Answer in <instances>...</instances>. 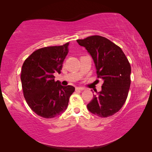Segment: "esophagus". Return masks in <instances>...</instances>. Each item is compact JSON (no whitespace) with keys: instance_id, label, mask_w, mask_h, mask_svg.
Masks as SVG:
<instances>
[{"instance_id":"obj_1","label":"esophagus","mask_w":152,"mask_h":152,"mask_svg":"<svg viewBox=\"0 0 152 152\" xmlns=\"http://www.w3.org/2000/svg\"><path fill=\"white\" fill-rule=\"evenodd\" d=\"M76 90L77 91H84V90H85V88H84V87H77Z\"/></svg>"}]
</instances>
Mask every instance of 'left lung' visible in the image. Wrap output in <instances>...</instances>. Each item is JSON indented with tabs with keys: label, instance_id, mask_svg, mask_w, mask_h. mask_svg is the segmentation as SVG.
I'll list each match as a JSON object with an SVG mask.
<instances>
[{
	"label": "left lung",
	"instance_id": "8db88e82",
	"mask_svg": "<svg viewBox=\"0 0 152 152\" xmlns=\"http://www.w3.org/2000/svg\"><path fill=\"white\" fill-rule=\"evenodd\" d=\"M94 61L97 78L104 83L100 92L87 104L88 111L100 118L117 113L127 98L131 85V66L119 46L105 37L95 35L77 40Z\"/></svg>",
	"mask_w": 152,
	"mask_h": 152
}]
</instances>
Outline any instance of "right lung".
Masks as SVG:
<instances>
[{
  "mask_svg": "<svg viewBox=\"0 0 152 152\" xmlns=\"http://www.w3.org/2000/svg\"><path fill=\"white\" fill-rule=\"evenodd\" d=\"M68 45L69 42L37 50L23 64L20 80L24 97L30 109L42 118H53L63 113L75 91L72 86H61L54 76L55 72H61Z\"/></svg>",
  "mask_w": 152,
  "mask_h": 152,
  "instance_id": "right-lung-1",
  "label": "right lung"
}]
</instances>
